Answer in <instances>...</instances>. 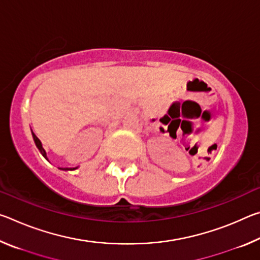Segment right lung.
Masks as SVG:
<instances>
[{
    "mask_svg": "<svg viewBox=\"0 0 260 260\" xmlns=\"http://www.w3.org/2000/svg\"><path fill=\"white\" fill-rule=\"evenodd\" d=\"M32 135H33V139H34V142H35V144H37V147H38V149L39 150H40V152L42 153V156L46 158L47 159V153H46V151H45V149L42 148V144H41V141L38 139V136L35 135L34 133H32ZM63 170H69V169H63ZM70 170H72V169H70ZM74 170V169H73Z\"/></svg>",
    "mask_w": 260,
    "mask_h": 260,
    "instance_id": "right-lung-1",
    "label": "right lung"
}]
</instances>
